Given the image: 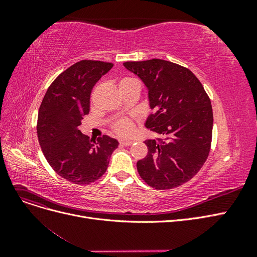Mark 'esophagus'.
Wrapping results in <instances>:
<instances>
[{
    "label": "esophagus",
    "instance_id": "34e87169",
    "mask_svg": "<svg viewBox=\"0 0 257 257\" xmlns=\"http://www.w3.org/2000/svg\"><path fill=\"white\" fill-rule=\"evenodd\" d=\"M132 144H133V142L132 141H124V139H121L120 141V145H122V146H131Z\"/></svg>",
    "mask_w": 257,
    "mask_h": 257
}]
</instances>
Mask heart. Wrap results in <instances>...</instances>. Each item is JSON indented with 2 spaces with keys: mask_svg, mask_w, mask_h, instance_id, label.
Here are the masks:
<instances>
[{
  "mask_svg": "<svg viewBox=\"0 0 257 257\" xmlns=\"http://www.w3.org/2000/svg\"><path fill=\"white\" fill-rule=\"evenodd\" d=\"M130 79L131 78H123L121 80V82H124V81H126V80H130ZM113 128H114V131L119 135H121V136H128V135H131L132 133H133L134 124L130 119L121 118V119H119L118 121H116L113 124Z\"/></svg>",
  "mask_w": 257,
  "mask_h": 257,
  "instance_id": "obj_1",
  "label": "heart"
}]
</instances>
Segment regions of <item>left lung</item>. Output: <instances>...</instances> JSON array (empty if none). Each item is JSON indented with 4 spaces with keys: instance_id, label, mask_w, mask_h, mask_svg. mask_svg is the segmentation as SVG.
Returning a JSON list of instances; mask_svg holds the SVG:
<instances>
[{
    "instance_id": "8db88e82",
    "label": "left lung",
    "mask_w": 257,
    "mask_h": 257,
    "mask_svg": "<svg viewBox=\"0 0 257 257\" xmlns=\"http://www.w3.org/2000/svg\"><path fill=\"white\" fill-rule=\"evenodd\" d=\"M148 89L146 127L160 134L148 139V154L137 162L139 176L157 190L178 188L195 176L211 148L213 113L203 84L189 68L152 59L125 62Z\"/></svg>"
}]
</instances>
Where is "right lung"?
Here are the masks:
<instances>
[{"mask_svg": "<svg viewBox=\"0 0 257 257\" xmlns=\"http://www.w3.org/2000/svg\"><path fill=\"white\" fill-rule=\"evenodd\" d=\"M112 63L82 60L61 73L50 84L37 116V137L49 165L65 180L84 185L107 170L118 141L103 135L96 141L81 134L82 116L90 111V95Z\"/></svg>", "mask_w": 257, "mask_h": 257, "instance_id": "add662e5", "label": "right lung"}]
</instances>
